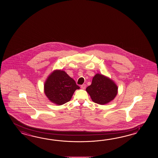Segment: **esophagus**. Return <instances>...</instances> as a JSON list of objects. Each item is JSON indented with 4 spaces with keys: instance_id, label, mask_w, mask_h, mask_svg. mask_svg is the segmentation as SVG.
<instances>
[{
    "instance_id": "esophagus-1",
    "label": "esophagus",
    "mask_w": 158,
    "mask_h": 158,
    "mask_svg": "<svg viewBox=\"0 0 158 158\" xmlns=\"http://www.w3.org/2000/svg\"><path fill=\"white\" fill-rule=\"evenodd\" d=\"M81 88L82 89H86V85L85 84H83V85H81Z\"/></svg>"
}]
</instances>
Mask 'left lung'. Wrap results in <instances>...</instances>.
<instances>
[{
  "label": "left lung",
  "instance_id": "left-lung-1",
  "mask_svg": "<svg viewBox=\"0 0 158 158\" xmlns=\"http://www.w3.org/2000/svg\"><path fill=\"white\" fill-rule=\"evenodd\" d=\"M86 90L92 101L99 104H104L112 101L118 93V87L112 81L100 74L94 76L92 83Z\"/></svg>",
  "mask_w": 158,
  "mask_h": 158
}]
</instances>
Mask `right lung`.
<instances>
[{"label": "right lung", "mask_w": 158, "mask_h": 158, "mask_svg": "<svg viewBox=\"0 0 158 158\" xmlns=\"http://www.w3.org/2000/svg\"><path fill=\"white\" fill-rule=\"evenodd\" d=\"M44 93L52 102L61 105L71 100L74 91L80 87L64 71H55L44 84Z\"/></svg>", "instance_id": "add662e5"}]
</instances>
